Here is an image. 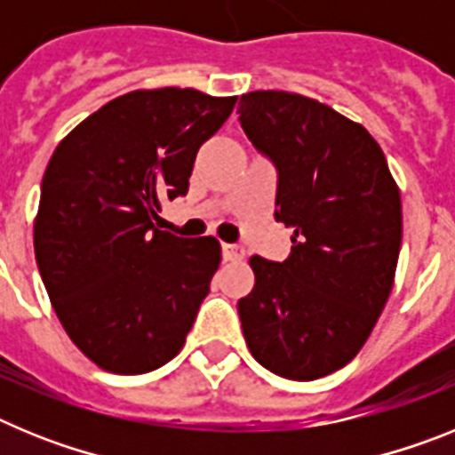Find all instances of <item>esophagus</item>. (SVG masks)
<instances>
[{
    "instance_id": "1",
    "label": "esophagus",
    "mask_w": 455,
    "mask_h": 455,
    "mask_svg": "<svg viewBox=\"0 0 455 455\" xmlns=\"http://www.w3.org/2000/svg\"><path fill=\"white\" fill-rule=\"evenodd\" d=\"M220 251H223V259H228V262L243 259V255H246L243 246H239V243H223V246H220Z\"/></svg>"
}]
</instances>
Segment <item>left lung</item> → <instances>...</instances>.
I'll return each mask as SVG.
<instances>
[{
	"instance_id": "left-lung-1",
	"label": "left lung",
	"mask_w": 455,
	"mask_h": 455,
	"mask_svg": "<svg viewBox=\"0 0 455 455\" xmlns=\"http://www.w3.org/2000/svg\"><path fill=\"white\" fill-rule=\"evenodd\" d=\"M239 123L277 172L284 262L251 257L255 287L236 303L257 363L315 380L351 363L389 299L401 251V196L363 124L287 91L241 95Z\"/></svg>"
}]
</instances>
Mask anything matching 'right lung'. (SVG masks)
I'll return each mask as SVG.
<instances>
[{
  "instance_id": "1",
  "label": "right lung",
  "mask_w": 455,
  "mask_h": 455,
  "mask_svg": "<svg viewBox=\"0 0 455 455\" xmlns=\"http://www.w3.org/2000/svg\"><path fill=\"white\" fill-rule=\"evenodd\" d=\"M235 104L193 88L127 92L47 164L36 262L68 337L107 371L146 373L182 351L220 246L156 230L155 219L162 200L187 196L200 146Z\"/></svg>"
}]
</instances>
